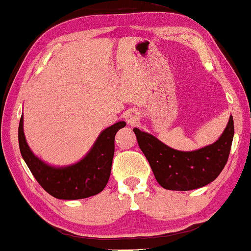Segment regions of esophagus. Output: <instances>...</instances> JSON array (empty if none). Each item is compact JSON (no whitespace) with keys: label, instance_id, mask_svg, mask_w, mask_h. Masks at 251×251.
Here are the masks:
<instances>
[{"label":"esophagus","instance_id":"1","mask_svg":"<svg viewBox=\"0 0 251 251\" xmlns=\"http://www.w3.org/2000/svg\"><path fill=\"white\" fill-rule=\"evenodd\" d=\"M125 118H126V122H127L128 125H131V126L136 125V124L139 123V115L136 112H134V111L126 113Z\"/></svg>","mask_w":251,"mask_h":251}]
</instances>
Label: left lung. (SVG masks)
I'll return each mask as SVG.
<instances>
[{"label":"left lung","mask_w":251,"mask_h":251,"mask_svg":"<svg viewBox=\"0 0 251 251\" xmlns=\"http://www.w3.org/2000/svg\"><path fill=\"white\" fill-rule=\"evenodd\" d=\"M133 131L157 183L167 190L189 191L207 185L220 175L229 156L234 122L230 116L224 133L214 144L192 151H176L139 128Z\"/></svg>","instance_id":"8db88e82"}]
</instances>
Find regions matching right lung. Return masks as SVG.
<instances>
[{"label":"right lung","instance_id":"right-lung-1","mask_svg":"<svg viewBox=\"0 0 251 251\" xmlns=\"http://www.w3.org/2000/svg\"><path fill=\"white\" fill-rule=\"evenodd\" d=\"M125 126V122H119L104 129L81 161L66 167L50 166L32 153L24 135L23 115L18 127V144L25 163L41 188L58 199L75 201L97 195L105 188L115 154L116 133Z\"/></svg>","mask_w":251,"mask_h":251}]
</instances>
